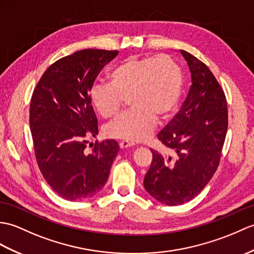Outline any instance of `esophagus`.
Instances as JSON below:
<instances>
[{
	"instance_id": "esophagus-1",
	"label": "esophagus",
	"mask_w": 254,
	"mask_h": 254,
	"mask_svg": "<svg viewBox=\"0 0 254 254\" xmlns=\"http://www.w3.org/2000/svg\"><path fill=\"white\" fill-rule=\"evenodd\" d=\"M119 145H120L121 149H125V148H128V147L134 146L135 144L132 143V141H128V140H122V141H120Z\"/></svg>"
}]
</instances>
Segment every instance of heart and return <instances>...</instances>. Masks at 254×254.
Here are the masks:
<instances>
[{"instance_id":"obj_1","label":"heart","mask_w":254,"mask_h":254,"mask_svg":"<svg viewBox=\"0 0 254 254\" xmlns=\"http://www.w3.org/2000/svg\"><path fill=\"white\" fill-rule=\"evenodd\" d=\"M182 91V72L168 55L127 57L111 70L109 83L94 84L90 98L94 108L106 119L115 117L127 98L128 113L106 127L107 136L140 141L154 131L157 116L167 118L175 109Z\"/></svg>"}]
</instances>
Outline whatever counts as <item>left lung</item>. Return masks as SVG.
<instances>
[{
	"mask_svg": "<svg viewBox=\"0 0 254 254\" xmlns=\"http://www.w3.org/2000/svg\"><path fill=\"white\" fill-rule=\"evenodd\" d=\"M190 67L191 86L181 110L158 134L170 156L152 150L144 179L151 197L167 205L190 201L219 167L227 132V103L219 82L198 58L181 50Z\"/></svg>",
	"mask_w": 254,
	"mask_h": 254,
	"instance_id": "left-lung-1",
	"label": "left lung"
}]
</instances>
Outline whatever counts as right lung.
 I'll use <instances>...</instances> for the list:
<instances>
[{"mask_svg":"<svg viewBox=\"0 0 254 254\" xmlns=\"http://www.w3.org/2000/svg\"><path fill=\"white\" fill-rule=\"evenodd\" d=\"M118 51L82 50L57 61L43 73L30 103V128L41 173L58 196L88 199L102 190L119 151L116 140L95 143L97 118L88 93Z\"/></svg>","mask_w":254,"mask_h":254,"instance_id":"1","label":"right lung"}]
</instances>
